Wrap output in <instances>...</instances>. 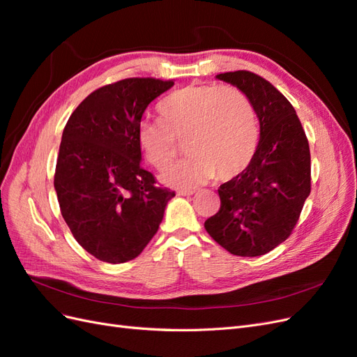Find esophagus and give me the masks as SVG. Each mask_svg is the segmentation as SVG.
<instances>
[{
    "label": "esophagus",
    "instance_id": "34e87169",
    "mask_svg": "<svg viewBox=\"0 0 357 357\" xmlns=\"http://www.w3.org/2000/svg\"><path fill=\"white\" fill-rule=\"evenodd\" d=\"M177 195H180V197H192V195H195V190H178Z\"/></svg>",
    "mask_w": 357,
    "mask_h": 357
}]
</instances>
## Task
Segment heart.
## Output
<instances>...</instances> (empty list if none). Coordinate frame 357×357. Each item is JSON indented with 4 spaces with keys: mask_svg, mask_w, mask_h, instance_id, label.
Here are the masks:
<instances>
[{
    "mask_svg": "<svg viewBox=\"0 0 357 357\" xmlns=\"http://www.w3.org/2000/svg\"><path fill=\"white\" fill-rule=\"evenodd\" d=\"M160 121H143L137 143L156 169L174 160L178 144L186 138L189 156L162 172L164 185L193 189L211 180L215 172L231 180L250 165L259 132L255 112L247 96L228 86H186L169 93L159 105Z\"/></svg>",
    "mask_w": 357,
    "mask_h": 357,
    "instance_id": "obj_1",
    "label": "heart"
}]
</instances>
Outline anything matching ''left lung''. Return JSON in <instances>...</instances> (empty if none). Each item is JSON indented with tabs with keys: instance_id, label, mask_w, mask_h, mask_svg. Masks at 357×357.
I'll return each mask as SVG.
<instances>
[{
	"instance_id": "obj_1",
	"label": "left lung",
	"mask_w": 357,
	"mask_h": 357,
	"mask_svg": "<svg viewBox=\"0 0 357 357\" xmlns=\"http://www.w3.org/2000/svg\"><path fill=\"white\" fill-rule=\"evenodd\" d=\"M215 79L247 96L261 132L250 165L219 188L220 210L204 226L231 255L261 256L287 240L310 195L308 139L286 96L261 75L231 71Z\"/></svg>"
}]
</instances>
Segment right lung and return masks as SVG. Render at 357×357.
Listing matches in <instances>:
<instances>
[{
    "mask_svg": "<svg viewBox=\"0 0 357 357\" xmlns=\"http://www.w3.org/2000/svg\"><path fill=\"white\" fill-rule=\"evenodd\" d=\"M174 82L125 79L96 89L63 128L55 190L63 220L86 252L109 264L137 257L158 232L174 192L142 167L137 129Z\"/></svg>",
    "mask_w": 357,
    "mask_h": 357,
    "instance_id": "obj_1",
    "label": "right lung"
}]
</instances>
